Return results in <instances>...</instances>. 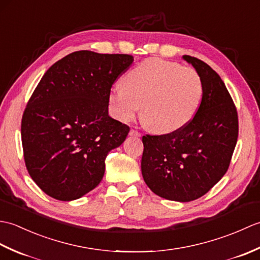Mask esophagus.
<instances>
[{
	"mask_svg": "<svg viewBox=\"0 0 260 260\" xmlns=\"http://www.w3.org/2000/svg\"><path fill=\"white\" fill-rule=\"evenodd\" d=\"M129 135H131V136H136V137H140V136H141V133H140L139 131L131 129V131H129Z\"/></svg>",
	"mask_w": 260,
	"mask_h": 260,
	"instance_id": "obj_1",
	"label": "esophagus"
}]
</instances>
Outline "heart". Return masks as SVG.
<instances>
[{
	"instance_id": "b5f03b06",
	"label": "heart",
	"mask_w": 260,
	"mask_h": 260,
	"mask_svg": "<svg viewBox=\"0 0 260 260\" xmlns=\"http://www.w3.org/2000/svg\"><path fill=\"white\" fill-rule=\"evenodd\" d=\"M203 84L193 68L162 59H146L131 69L123 87L109 92L113 116L131 121L141 110V118L151 131L168 134L183 128L200 107Z\"/></svg>"
}]
</instances>
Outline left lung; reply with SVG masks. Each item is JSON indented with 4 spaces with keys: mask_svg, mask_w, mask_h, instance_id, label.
<instances>
[{
    "mask_svg": "<svg viewBox=\"0 0 260 260\" xmlns=\"http://www.w3.org/2000/svg\"><path fill=\"white\" fill-rule=\"evenodd\" d=\"M200 75V107L173 133L143 136L142 175L156 196L189 202L204 196L227 172L238 139V114L220 76L206 62L183 56Z\"/></svg>",
    "mask_w": 260,
    "mask_h": 260,
    "instance_id": "8db88e82",
    "label": "left lung"
}]
</instances>
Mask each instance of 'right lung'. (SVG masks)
<instances>
[{
    "label": "right lung",
    "instance_id": "1",
    "mask_svg": "<svg viewBox=\"0 0 260 260\" xmlns=\"http://www.w3.org/2000/svg\"><path fill=\"white\" fill-rule=\"evenodd\" d=\"M129 54L81 50L43 75L22 116L27 172L53 199H79L101 183L107 154L121 145L129 127L108 115V96L133 63Z\"/></svg>",
    "mask_w": 260,
    "mask_h": 260
}]
</instances>
